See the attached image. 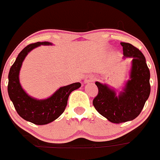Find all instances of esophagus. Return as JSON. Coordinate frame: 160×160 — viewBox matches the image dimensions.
<instances>
[{
  "label": "esophagus",
  "mask_w": 160,
  "mask_h": 160,
  "mask_svg": "<svg viewBox=\"0 0 160 160\" xmlns=\"http://www.w3.org/2000/svg\"><path fill=\"white\" fill-rule=\"evenodd\" d=\"M94 81V78L90 77V76H88L85 78V82H90Z\"/></svg>",
  "instance_id": "esophagus-1"
}]
</instances>
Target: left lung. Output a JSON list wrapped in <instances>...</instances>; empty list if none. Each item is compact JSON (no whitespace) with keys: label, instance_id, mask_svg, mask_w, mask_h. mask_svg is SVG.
<instances>
[{"label":"left lung","instance_id":"left-lung-1","mask_svg":"<svg viewBox=\"0 0 160 160\" xmlns=\"http://www.w3.org/2000/svg\"><path fill=\"white\" fill-rule=\"evenodd\" d=\"M120 44L124 56L132 58L131 80L118 96L107 85L96 82L98 93L93 100L96 111L114 123L128 122L138 117L151 92L150 70L144 55L131 44Z\"/></svg>","mask_w":160,"mask_h":160}]
</instances>
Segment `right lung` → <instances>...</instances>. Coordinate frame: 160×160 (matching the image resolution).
<instances>
[{
	"label": "right lung",
	"mask_w": 160,
	"mask_h": 160,
	"mask_svg": "<svg viewBox=\"0 0 160 160\" xmlns=\"http://www.w3.org/2000/svg\"><path fill=\"white\" fill-rule=\"evenodd\" d=\"M41 45H51L50 42H36L28 45L18 54L8 73V93L20 116L36 125H45L57 119L64 112L70 93L81 87V83L68 85L58 90L47 99L38 100L28 95L19 82V71L22 62L32 49Z\"/></svg>",
	"instance_id": "add662e5"
}]
</instances>
